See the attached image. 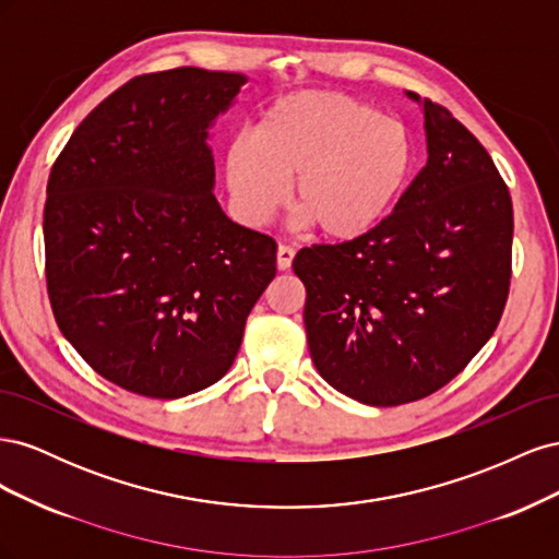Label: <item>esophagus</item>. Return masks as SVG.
Masks as SVG:
<instances>
[{
  "mask_svg": "<svg viewBox=\"0 0 559 559\" xmlns=\"http://www.w3.org/2000/svg\"><path fill=\"white\" fill-rule=\"evenodd\" d=\"M294 257H296V251L289 245H280L277 247V267L289 270L292 263H294Z\"/></svg>",
  "mask_w": 559,
  "mask_h": 559,
  "instance_id": "34e87169",
  "label": "esophagus"
}]
</instances>
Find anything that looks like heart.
Here are the masks:
<instances>
[{
	"label": "heart",
	"mask_w": 559,
	"mask_h": 559,
	"mask_svg": "<svg viewBox=\"0 0 559 559\" xmlns=\"http://www.w3.org/2000/svg\"><path fill=\"white\" fill-rule=\"evenodd\" d=\"M413 165L396 118L343 93L308 91L265 107L247 140L226 148L233 205L247 224L267 222L292 181V207L326 240H354L394 207Z\"/></svg>",
	"instance_id": "1"
}]
</instances>
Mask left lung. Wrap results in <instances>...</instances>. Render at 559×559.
I'll return each mask as SVG.
<instances>
[{"label":"left lung","instance_id":"left-lung-1","mask_svg":"<svg viewBox=\"0 0 559 559\" xmlns=\"http://www.w3.org/2000/svg\"><path fill=\"white\" fill-rule=\"evenodd\" d=\"M421 105L429 158L394 212L361 238L294 259L319 376L366 405L445 386L492 337L509 298V186L445 107Z\"/></svg>","mask_w":559,"mask_h":559}]
</instances>
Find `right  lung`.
<instances>
[{"label": "right lung", "instance_id": "1", "mask_svg": "<svg viewBox=\"0 0 559 559\" xmlns=\"http://www.w3.org/2000/svg\"><path fill=\"white\" fill-rule=\"evenodd\" d=\"M242 74H142L103 99L50 167L46 286L95 373L148 399L222 380L275 277L270 235L218 207L207 128Z\"/></svg>", "mask_w": 559, "mask_h": 559}]
</instances>
